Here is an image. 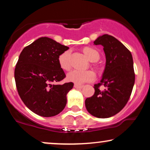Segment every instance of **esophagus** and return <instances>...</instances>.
<instances>
[{"mask_svg":"<svg viewBox=\"0 0 150 150\" xmlns=\"http://www.w3.org/2000/svg\"><path fill=\"white\" fill-rule=\"evenodd\" d=\"M74 87L76 88V89H82V88L83 87V85H80V84H74Z\"/></svg>","mask_w":150,"mask_h":150,"instance_id":"1","label":"esophagus"}]
</instances>
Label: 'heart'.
<instances>
[{
	"instance_id": "heart-1",
	"label": "heart",
	"mask_w": 150,
	"mask_h": 150,
	"mask_svg": "<svg viewBox=\"0 0 150 150\" xmlns=\"http://www.w3.org/2000/svg\"><path fill=\"white\" fill-rule=\"evenodd\" d=\"M84 54L91 61H96L99 59L98 52L91 47H85L83 50ZM70 51L67 50L61 54L59 57V64L64 70H69L70 68ZM96 74L91 70L82 71L79 70H73L67 75V79L69 82L77 84H82L85 82H92L95 80Z\"/></svg>"
}]
</instances>
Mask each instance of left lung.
<instances>
[{
    "instance_id": "1",
    "label": "left lung",
    "mask_w": 150,
    "mask_h": 150,
    "mask_svg": "<svg viewBox=\"0 0 150 150\" xmlns=\"http://www.w3.org/2000/svg\"><path fill=\"white\" fill-rule=\"evenodd\" d=\"M101 45L106 64L100 82L94 84L95 92L85 100L86 110L98 118H108L122 110L131 96L135 82L131 52L113 36L105 34L93 42ZM100 86L104 90L100 89Z\"/></svg>"
}]
</instances>
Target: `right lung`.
I'll use <instances>...</instances> for the list:
<instances>
[{
  "label": "right lung",
  "instance_id": "1",
  "mask_svg": "<svg viewBox=\"0 0 150 150\" xmlns=\"http://www.w3.org/2000/svg\"><path fill=\"white\" fill-rule=\"evenodd\" d=\"M69 47L47 37L40 38L23 48L14 69L19 96L34 113L53 117L64 109L66 94L73 82L54 84L66 77L59 64V57Z\"/></svg>",
  "mask_w": 150,
  "mask_h": 150
}]
</instances>
